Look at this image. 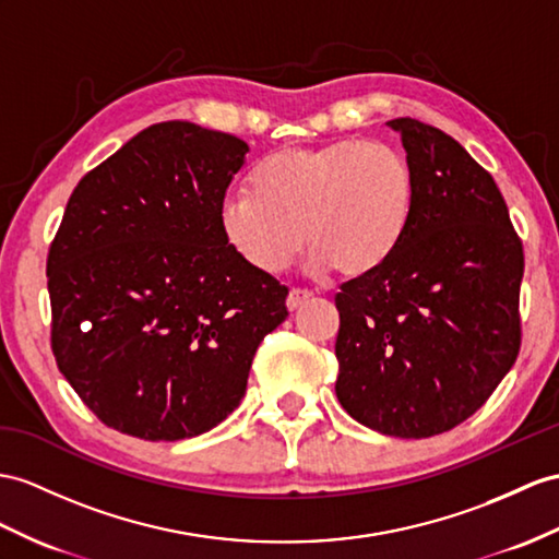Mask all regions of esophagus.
<instances>
[{"label":"esophagus","mask_w":559,"mask_h":559,"mask_svg":"<svg viewBox=\"0 0 559 559\" xmlns=\"http://www.w3.org/2000/svg\"><path fill=\"white\" fill-rule=\"evenodd\" d=\"M312 298L310 292H304V289H292L289 296H287V308L289 310H298L301 306H306Z\"/></svg>","instance_id":"esophagus-1"}]
</instances>
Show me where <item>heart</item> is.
<instances>
[{
  "instance_id": "b5f03b06",
  "label": "heart",
  "mask_w": 559,
  "mask_h": 559,
  "mask_svg": "<svg viewBox=\"0 0 559 559\" xmlns=\"http://www.w3.org/2000/svg\"><path fill=\"white\" fill-rule=\"evenodd\" d=\"M415 203L411 160L393 146L350 138L270 154L251 173V192L221 201L217 227L265 275L287 267L306 243L310 272L360 280L399 251Z\"/></svg>"
}]
</instances>
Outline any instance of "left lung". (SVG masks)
I'll return each instance as SVG.
<instances>
[{
  "label": "left lung",
  "instance_id": "obj_1",
  "mask_svg": "<svg viewBox=\"0 0 559 559\" xmlns=\"http://www.w3.org/2000/svg\"><path fill=\"white\" fill-rule=\"evenodd\" d=\"M417 180L391 261L342 284L336 399L386 437H437L472 417L522 344L524 251L493 177L451 134L389 120Z\"/></svg>",
  "mask_w": 559,
  "mask_h": 559
}]
</instances>
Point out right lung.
<instances>
[{"label": "right lung", "instance_id": "1", "mask_svg": "<svg viewBox=\"0 0 559 559\" xmlns=\"http://www.w3.org/2000/svg\"><path fill=\"white\" fill-rule=\"evenodd\" d=\"M249 144L187 120L142 130L73 189L47 255L51 350L106 427L180 441L247 393L287 287L227 247L217 206Z\"/></svg>", "mask_w": 559, "mask_h": 559}]
</instances>
